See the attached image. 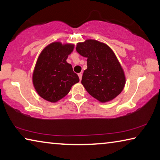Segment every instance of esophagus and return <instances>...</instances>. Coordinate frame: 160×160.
I'll return each mask as SVG.
<instances>
[{
	"label": "esophagus",
	"mask_w": 160,
	"mask_h": 160,
	"mask_svg": "<svg viewBox=\"0 0 160 160\" xmlns=\"http://www.w3.org/2000/svg\"><path fill=\"white\" fill-rule=\"evenodd\" d=\"M78 76H79V78H80V80H82V74L81 73V72H80V73H78Z\"/></svg>",
	"instance_id": "obj_1"
}]
</instances>
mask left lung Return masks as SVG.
Listing matches in <instances>:
<instances>
[{
	"label": "left lung",
	"mask_w": 160,
	"mask_h": 160,
	"mask_svg": "<svg viewBox=\"0 0 160 160\" xmlns=\"http://www.w3.org/2000/svg\"><path fill=\"white\" fill-rule=\"evenodd\" d=\"M76 50L88 58V68L81 81L88 92L101 102L118 96L124 88L126 78L113 51L104 43L92 39L79 43Z\"/></svg>",
	"instance_id": "left-lung-1"
}]
</instances>
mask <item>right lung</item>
Returning a JSON list of instances; mask_svg holds the SVG:
<instances>
[{
	"label": "right lung",
	"instance_id": "add662e5",
	"mask_svg": "<svg viewBox=\"0 0 160 160\" xmlns=\"http://www.w3.org/2000/svg\"><path fill=\"white\" fill-rule=\"evenodd\" d=\"M73 48L72 44L53 42L40 54L33 73V84L43 99L56 102L68 94L74 84L79 82L78 75L66 62Z\"/></svg>",
	"mask_w": 160,
	"mask_h": 160
}]
</instances>
